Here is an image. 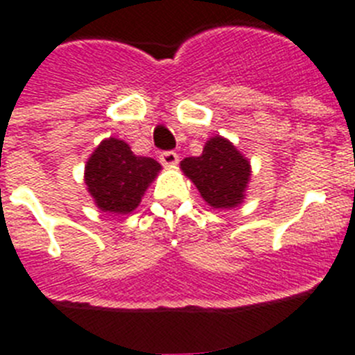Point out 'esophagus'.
<instances>
[{"instance_id":"obj_1","label":"esophagus","mask_w":355,"mask_h":355,"mask_svg":"<svg viewBox=\"0 0 355 355\" xmlns=\"http://www.w3.org/2000/svg\"><path fill=\"white\" fill-rule=\"evenodd\" d=\"M159 162L165 167H174L175 163L180 162V156L175 155L174 150H163V153H159Z\"/></svg>"}]
</instances>
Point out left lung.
<instances>
[{"instance_id":"left-lung-1","label":"left lung","mask_w":355,"mask_h":355,"mask_svg":"<svg viewBox=\"0 0 355 355\" xmlns=\"http://www.w3.org/2000/svg\"><path fill=\"white\" fill-rule=\"evenodd\" d=\"M181 171L213 208H234L245 199L250 163L227 139H209L202 155L181 162Z\"/></svg>"}]
</instances>
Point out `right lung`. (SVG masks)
<instances>
[{
  "label": "right lung",
  "mask_w": 355,
  "mask_h": 355,
  "mask_svg": "<svg viewBox=\"0 0 355 355\" xmlns=\"http://www.w3.org/2000/svg\"><path fill=\"white\" fill-rule=\"evenodd\" d=\"M156 159L133 155L124 140H103L85 165V184L101 211L131 213L158 172Z\"/></svg>",
  "instance_id": "add662e5"
}]
</instances>
